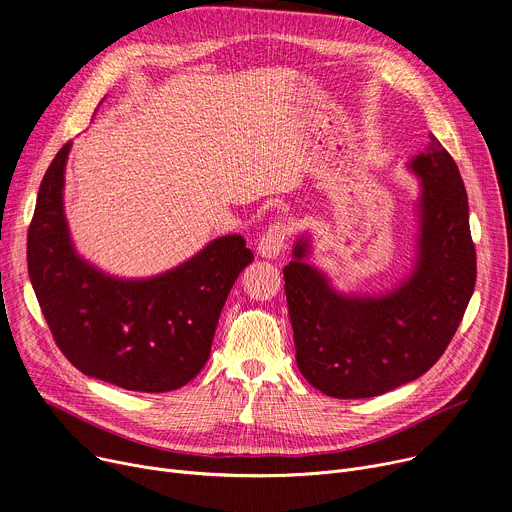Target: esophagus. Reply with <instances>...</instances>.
Segmentation results:
<instances>
[{"label": "esophagus", "instance_id": "34e87169", "mask_svg": "<svg viewBox=\"0 0 512 512\" xmlns=\"http://www.w3.org/2000/svg\"><path fill=\"white\" fill-rule=\"evenodd\" d=\"M288 234H290V224L278 220L271 224L261 236H259V243H257V253L263 259H276L288 241Z\"/></svg>", "mask_w": 512, "mask_h": 512}]
</instances>
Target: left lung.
I'll list each match as a JSON object with an SVG mask.
<instances>
[{
    "mask_svg": "<svg viewBox=\"0 0 512 512\" xmlns=\"http://www.w3.org/2000/svg\"><path fill=\"white\" fill-rule=\"evenodd\" d=\"M407 166L422 181L418 257L395 290L335 292L304 261L306 236L284 267L298 370L329 397H377L422 377L445 354L473 294L469 203L453 156L430 135L428 148Z\"/></svg>",
    "mask_w": 512,
    "mask_h": 512,
    "instance_id": "left-lung-1",
    "label": "left lung"
}]
</instances>
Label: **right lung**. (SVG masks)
<instances>
[{"mask_svg": "<svg viewBox=\"0 0 512 512\" xmlns=\"http://www.w3.org/2000/svg\"><path fill=\"white\" fill-rule=\"evenodd\" d=\"M67 142L43 177L28 228V276L57 348L86 377L127 391L187 385L210 358L222 306L253 261L241 234L148 280H119L74 249L63 214Z\"/></svg>", "mask_w": 512, "mask_h": 512, "instance_id": "obj_1", "label": "right lung"}]
</instances>
